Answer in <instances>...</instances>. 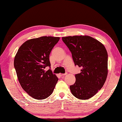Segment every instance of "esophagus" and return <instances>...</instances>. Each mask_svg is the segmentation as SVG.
Instances as JSON below:
<instances>
[{
  "instance_id": "1",
  "label": "esophagus",
  "mask_w": 122,
  "mask_h": 122,
  "mask_svg": "<svg viewBox=\"0 0 122 122\" xmlns=\"http://www.w3.org/2000/svg\"><path fill=\"white\" fill-rule=\"evenodd\" d=\"M67 74V73H66L65 74H60V76H65V75H66Z\"/></svg>"
}]
</instances>
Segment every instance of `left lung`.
Segmentation results:
<instances>
[{
    "label": "left lung",
    "mask_w": 122,
    "mask_h": 122,
    "mask_svg": "<svg viewBox=\"0 0 122 122\" xmlns=\"http://www.w3.org/2000/svg\"><path fill=\"white\" fill-rule=\"evenodd\" d=\"M71 51L75 66L81 73L75 74L76 81L70 86L72 94L80 100L94 96L106 82L108 75V53L102 43L89 36L62 38Z\"/></svg>",
    "instance_id": "1"
}]
</instances>
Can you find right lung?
Instances as JSON below:
<instances>
[{"label":"right lung","mask_w":122,"mask_h":122,"mask_svg":"<svg viewBox=\"0 0 122 122\" xmlns=\"http://www.w3.org/2000/svg\"><path fill=\"white\" fill-rule=\"evenodd\" d=\"M59 37L41 36L25 42L14 57V66L19 82L29 95L44 100L52 94L58 81L51 68L49 54Z\"/></svg>","instance_id":"add662e5"}]
</instances>
